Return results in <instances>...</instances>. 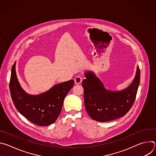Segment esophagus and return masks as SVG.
<instances>
[{
  "label": "esophagus",
  "instance_id": "1",
  "mask_svg": "<svg viewBox=\"0 0 156 156\" xmlns=\"http://www.w3.org/2000/svg\"><path fill=\"white\" fill-rule=\"evenodd\" d=\"M82 80H83L82 78H81V76H76V77L75 78V79H74L75 83V84H80V83L82 82Z\"/></svg>",
  "mask_w": 156,
  "mask_h": 156
}]
</instances>
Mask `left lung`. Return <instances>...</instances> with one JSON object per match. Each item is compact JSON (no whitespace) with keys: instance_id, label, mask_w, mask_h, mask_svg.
Here are the masks:
<instances>
[{"instance_id":"obj_1","label":"left lung","mask_w":156,"mask_h":156,"mask_svg":"<svg viewBox=\"0 0 156 156\" xmlns=\"http://www.w3.org/2000/svg\"><path fill=\"white\" fill-rule=\"evenodd\" d=\"M82 81L84 101L88 115L101 122L113 120L123 117L135 102L140 82L138 65L134 80L129 86L121 91L106 90L102 82L92 72L84 73Z\"/></svg>"}]
</instances>
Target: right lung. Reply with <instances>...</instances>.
I'll list each match as a JSON object with an SVG mask.
<instances>
[{"instance_id":"right-lung-1","label":"right lung","mask_w":156,"mask_h":156,"mask_svg":"<svg viewBox=\"0 0 156 156\" xmlns=\"http://www.w3.org/2000/svg\"><path fill=\"white\" fill-rule=\"evenodd\" d=\"M15 65L16 62L12 68L10 91L16 108L34 124L44 126L53 123L61 112L64 99L73 87L74 81L57 84L45 93L31 95L21 87L16 77Z\"/></svg>"}]
</instances>
